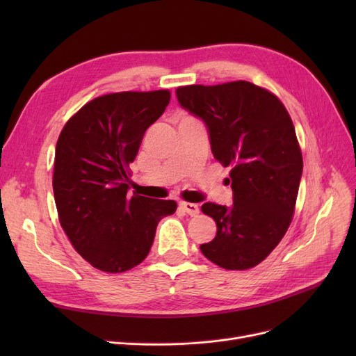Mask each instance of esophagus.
I'll use <instances>...</instances> for the list:
<instances>
[{
    "label": "esophagus",
    "mask_w": 356,
    "mask_h": 356,
    "mask_svg": "<svg viewBox=\"0 0 356 356\" xmlns=\"http://www.w3.org/2000/svg\"><path fill=\"white\" fill-rule=\"evenodd\" d=\"M179 207H181V209H182V211L187 212L188 215H191V217H195V215H197V213H199V207H197L196 203L181 202V203H179Z\"/></svg>",
    "instance_id": "esophagus-1"
}]
</instances>
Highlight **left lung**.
Instances as JSON below:
<instances>
[{"instance_id":"left-lung-1","label":"left lung","mask_w":356,"mask_h":356,"mask_svg":"<svg viewBox=\"0 0 356 356\" xmlns=\"http://www.w3.org/2000/svg\"><path fill=\"white\" fill-rule=\"evenodd\" d=\"M175 93L207 126L215 160L232 166V207L202 204L217 234L200 251L227 270L260 264L284 238L296 208L303 157L293 120L273 93L250 81L193 84Z\"/></svg>"}]
</instances>
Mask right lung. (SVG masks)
Instances as JSON below:
<instances>
[{"mask_svg":"<svg viewBox=\"0 0 356 356\" xmlns=\"http://www.w3.org/2000/svg\"><path fill=\"white\" fill-rule=\"evenodd\" d=\"M169 90L95 98L59 135L53 193L62 229L93 267L122 273L148 255L161 218L177 202L129 196V165L147 129L165 113Z\"/></svg>","mask_w":356,"mask_h":356,"instance_id":"add662e5","label":"right lung"}]
</instances>
